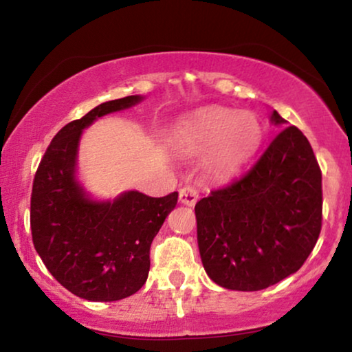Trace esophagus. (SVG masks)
<instances>
[{
  "mask_svg": "<svg viewBox=\"0 0 352 352\" xmlns=\"http://www.w3.org/2000/svg\"><path fill=\"white\" fill-rule=\"evenodd\" d=\"M198 201V190L193 185H185L180 188V203L186 204V206H193Z\"/></svg>",
  "mask_w": 352,
  "mask_h": 352,
  "instance_id": "esophagus-1",
  "label": "esophagus"
}]
</instances>
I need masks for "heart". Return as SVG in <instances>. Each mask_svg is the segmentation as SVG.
Instances as JSON below:
<instances>
[{
	"label": "heart",
	"instance_id": "b5f03b06",
	"mask_svg": "<svg viewBox=\"0 0 352 352\" xmlns=\"http://www.w3.org/2000/svg\"><path fill=\"white\" fill-rule=\"evenodd\" d=\"M263 138L260 120L250 112L206 107L177 124L175 144L190 154L206 151L204 167L216 179H229L242 170Z\"/></svg>",
	"mask_w": 352,
	"mask_h": 352
}]
</instances>
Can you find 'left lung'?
<instances>
[{
    "mask_svg": "<svg viewBox=\"0 0 352 352\" xmlns=\"http://www.w3.org/2000/svg\"><path fill=\"white\" fill-rule=\"evenodd\" d=\"M274 124H286L278 112ZM322 170L297 126H284L245 175L195 206L204 270L232 291H260L296 273L322 230Z\"/></svg>",
    "mask_w": 352,
    "mask_h": 352,
    "instance_id": "obj_1",
    "label": "left lung"
}]
</instances>
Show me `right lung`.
<instances>
[{
  "mask_svg": "<svg viewBox=\"0 0 352 352\" xmlns=\"http://www.w3.org/2000/svg\"><path fill=\"white\" fill-rule=\"evenodd\" d=\"M140 100V96H128L104 102L61 128L34 177L30 229L35 250L61 286L86 300H120L143 287L151 243L179 199L177 191L162 198L126 191L113 201H94L74 175L84 128Z\"/></svg>",
  "mask_w": 352,
  "mask_h": 352,
  "instance_id": "1",
  "label": "right lung"
}]
</instances>
